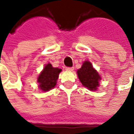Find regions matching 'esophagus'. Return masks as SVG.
<instances>
[{
	"mask_svg": "<svg viewBox=\"0 0 134 134\" xmlns=\"http://www.w3.org/2000/svg\"><path fill=\"white\" fill-rule=\"evenodd\" d=\"M73 70H74L73 67H66V70L67 71H72Z\"/></svg>",
	"mask_w": 134,
	"mask_h": 134,
	"instance_id": "34e87169",
	"label": "esophagus"
}]
</instances>
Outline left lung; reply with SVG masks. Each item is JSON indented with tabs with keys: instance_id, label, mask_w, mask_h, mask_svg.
<instances>
[{
	"instance_id": "obj_1",
	"label": "left lung",
	"mask_w": 134,
	"mask_h": 134,
	"mask_svg": "<svg viewBox=\"0 0 134 134\" xmlns=\"http://www.w3.org/2000/svg\"><path fill=\"white\" fill-rule=\"evenodd\" d=\"M77 72L80 80L85 87L90 90H96L99 86V80L101 78L90 62H85Z\"/></svg>"
}]
</instances>
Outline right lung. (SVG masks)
I'll list each match as a JSON object with an SVG mask.
<instances>
[{
    "instance_id": "1",
    "label": "right lung",
    "mask_w": 134,
    "mask_h": 134,
    "mask_svg": "<svg viewBox=\"0 0 134 134\" xmlns=\"http://www.w3.org/2000/svg\"><path fill=\"white\" fill-rule=\"evenodd\" d=\"M61 71V69L54 68L51 64H47L37 79V81L39 83V88L46 92L54 87L57 84L59 74Z\"/></svg>"
}]
</instances>
